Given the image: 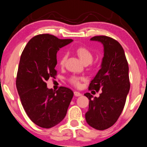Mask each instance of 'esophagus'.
<instances>
[{
	"mask_svg": "<svg viewBox=\"0 0 147 147\" xmlns=\"http://www.w3.org/2000/svg\"><path fill=\"white\" fill-rule=\"evenodd\" d=\"M74 96L78 97V96H82V94H81V93H80V92H78V91H74Z\"/></svg>",
	"mask_w": 147,
	"mask_h": 147,
	"instance_id": "1",
	"label": "esophagus"
}]
</instances>
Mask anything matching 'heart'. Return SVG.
Returning a JSON list of instances; mask_svg holds the SVG:
<instances>
[{"label": "heart", "instance_id": "heart-1", "mask_svg": "<svg viewBox=\"0 0 147 147\" xmlns=\"http://www.w3.org/2000/svg\"><path fill=\"white\" fill-rule=\"evenodd\" d=\"M76 52L79 58H80V60L83 62L84 64L91 63L92 62L93 59H94V54H93V53L87 47H78L76 49ZM67 58V53H65L62 55L59 60V64L60 66L63 67L65 65ZM82 80H84L83 78L78 76H72L69 79L71 83L73 84V85L76 86V87H79L80 85V82Z\"/></svg>", "mask_w": 147, "mask_h": 147}]
</instances>
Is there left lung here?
<instances>
[{
	"label": "left lung",
	"instance_id": "obj_1",
	"mask_svg": "<svg viewBox=\"0 0 147 147\" xmlns=\"http://www.w3.org/2000/svg\"><path fill=\"white\" fill-rule=\"evenodd\" d=\"M91 40L100 42L104 46L101 69L89 84V90L101 93L98 98L90 93L89 110L85 113L87 124L97 130H105L116 122L121 114L130 89L129 65L121 45L106 36H97Z\"/></svg>",
	"mask_w": 147,
	"mask_h": 147
}]
</instances>
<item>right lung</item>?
I'll list each match as a JSON object with an SVG mask.
<instances>
[{
  "instance_id": "add662e5",
  "label": "right lung",
  "mask_w": 147,
  "mask_h": 147,
  "mask_svg": "<svg viewBox=\"0 0 147 147\" xmlns=\"http://www.w3.org/2000/svg\"><path fill=\"white\" fill-rule=\"evenodd\" d=\"M72 39H59L51 34H40L29 41L22 52L17 73V91L24 109L36 125L49 129L65 118L74 96L69 88L49 89L46 81L56 78V53Z\"/></svg>"
}]
</instances>
